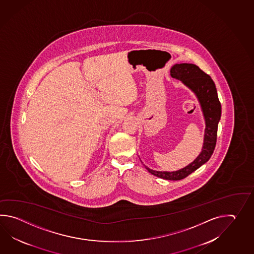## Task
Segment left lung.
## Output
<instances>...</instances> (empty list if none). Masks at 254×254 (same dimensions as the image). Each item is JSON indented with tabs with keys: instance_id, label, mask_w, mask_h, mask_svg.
I'll return each mask as SVG.
<instances>
[{
	"instance_id": "obj_1",
	"label": "left lung",
	"mask_w": 254,
	"mask_h": 254,
	"mask_svg": "<svg viewBox=\"0 0 254 254\" xmlns=\"http://www.w3.org/2000/svg\"><path fill=\"white\" fill-rule=\"evenodd\" d=\"M171 75L183 81L185 85L195 92L201 105L206 124L202 151L188 166L172 173L155 172L146 167L148 172L154 176L164 180L178 181L193 173L211 158L215 149L218 124L221 119V106L212 79L203 70H200L198 66L191 64H175L171 70Z\"/></svg>"
}]
</instances>
